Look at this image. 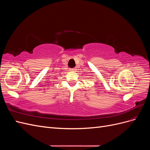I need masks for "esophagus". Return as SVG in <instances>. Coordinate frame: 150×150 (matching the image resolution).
Here are the masks:
<instances>
[{
  "instance_id": "esophagus-1",
  "label": "esophagus",
  "mask_w": 150,
  "mask_h": 150,
  "mask_svg": "<svg viewBox=\"0 0 150 150\" xmlns=\"http://www.w3.org/2000/svg\"><path fill=\"white\" fill-rule=\"evenodd\" d=\"M71 71H76V68H72V69H70Z\"/></svg>"
}]
</instances>
